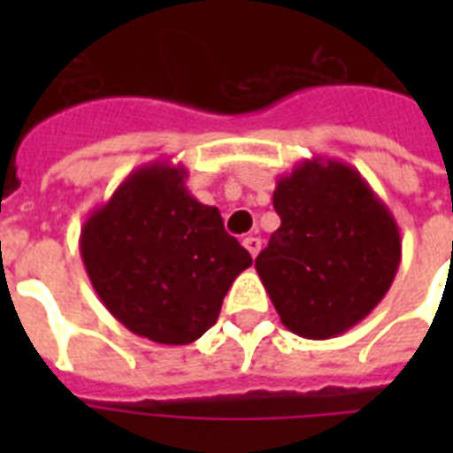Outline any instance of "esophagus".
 Here are the masks:
<instances>
[{
    "label": "esophagus",
    "mask_w": 453,
    "mask_h": 453,
    "mask_svg": "<svg viewBox=\"0 0 453 453\" xmlns=\"http://www.w3.org/2000/svg\"><path fill=\"white\" fill-rule=\"evenodd\" d=\"M242 244H244V249H247L249 254L254 256H258V251H261V240H258V237H256V234H249V237H244V242H242Z\"/></svg>",
    "instance_id": "esophagus-1"
}]
</instances>
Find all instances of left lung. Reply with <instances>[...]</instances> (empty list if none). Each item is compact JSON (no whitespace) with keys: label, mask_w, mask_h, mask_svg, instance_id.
<instances>
[{"label":"left lung","mask_w":453,"mask_h":453,"mask_svg":"<svg viewBox=\"0 0 453 453\" xmlns=\"http://www.w3.org/2000/svg\"><path fill=\"white\" fill-rule=\"evenodd\" d=\"M282 226L256 258L277 315L303 338L352 329L390 289L402 258L393 213L350 164L312 157L277 180Z\"/></svg>","instance_id":"1"}]
</instances>
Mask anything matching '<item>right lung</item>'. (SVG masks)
Masks as SVG:
<instances>
[{
	"label": "right lung",
	"instance_id": "right-lung-1",
	"mask_svg": "<svg viewBox=\"0 0 453 453\" xmlns=\"http://www.w3.org/2000/svg\"><path fill=\"white\" fill-rule=\"evenodd\" d=\"M185 178L180 164L141 166L80 234L81 261L110 315L164 345H188L211 329L234 277L251 265L219 209L192 197Z\"/></svg>",
	"mask_w": 453,
	"mask_h": 453
}]
</instances>
